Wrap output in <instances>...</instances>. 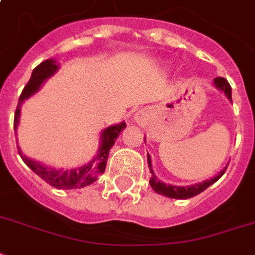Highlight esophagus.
Here are the masks:
<instances>
[{
  "instance_id": "34e87169",
  "label": "esophagus",
  "mask_w": 255,
  "mask_h": 255,
  "mask_svg": "<svg viewBox=\"0 0 255 255\" xmlns=\"http://www.w3.org/2000/svg\"><path fill=\"white\" fill-rule=\"evenodd\" d=\"M134 118H135V121H141V117H138V116L134 117Z\"/></svg>"
}]
</instances>
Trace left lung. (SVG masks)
<instances>
[{"mask_svg":"<svg viewBox=\"0 0 255 255\" xmlns=\"http://www.w3.org/2000/svg\"><path fill=\"white\" fill-rule=\"evenodd\" d=\"M214 86H215L218 90H221L222 93H225L227 99L231 102V86H230L229 82H227L225 78H215V79H214ZM148 165L149 169H150V173H152V177L149 180V184H150V187L153 188V191L171 199H189L193 198V196H196V195L203 192L204 189H207L210 185H212L215 181H218V180L221 179L222 176H223V173L226 172V168H227V165H226L215 177H212V179L210 180H204L203 183H199V184L193 185H187V187H181V185L166 184V183H164L161 180L157 179V176L154 175V172H153L152 169V160H150V156H149V154Z\"/></svg>","mask_w":255,"mask_h":255,"instance_id":"obj_1","label":"left lung"}]
</instances>
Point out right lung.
Masks as SVG:
<instances>
[{"mask_svg": "<svg viewBox=\"0 0 255 255\" xmlns=\"http://www.w3.org/2000/svg\"><path fill=\"white\" fill-rule=\"evenodd\" d=\"M57 70H59V64H57L55 59H48L45 62L40 63L39 66L33 70L29 82L21 93L16 113H14V130H16V133L17 126L20 124L21 106H22L24 101H26V99L37 93L41 89L44 82L49 79L52 75H55ZM125 128V122H121V124L109 126L106 129H103L102 133H101V141H99L101 143H99L97 156L87 164H84L82 166H76L74 169H57V168H53V166L44 165L40 161H36L33 158H29L28 156H25L24 153L21 152L20 146H18V153H20L22 161L25 162L36 175H39L41 179L45 180L49 185L59 189L83 188L86 185L93 184L94 181H97L99 176L105 172L107 158H109V152L113 148V145L116 143L121 131Z\"/></svg>", "mask_w": 255, "mask_h": 255, "instance_id": "add662e5", "label": "right lung"}]
</instances>
